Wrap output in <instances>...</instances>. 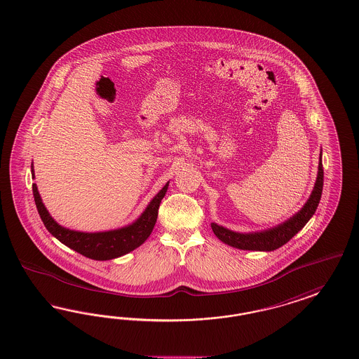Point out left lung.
<instances>
[{"label":"left lung","mask_w":359,"mask_h":359,"mask_svg":"<svg viewBox=\"0 0 359 359\" xmlns=\"http://www.w3.org/2000/svg\"><path fill=\"white\" fill-rule=\"evenodd\" d=\"M323 189V166H322V157L319 158L318 177L314 185V190L307 199L305 206L301 212H297L289 221L283 222L274 229L254 233V234H241L234 233L231 230H227L222 226L212 224L214 234L221 239L222 242L227 243L229 246L242 249V250H258V252H271L276 250L285 243H287L290 239L309 222V219L313 217V214L318 208L320 196Z\"/></svg>","instance_id":"1"}]
</instances>
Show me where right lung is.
<instances>
[{
    "label": "right lung",
    "mask_w": 359,
    "mask_h": 359,
    "mask_svg": "<svg viewBox=\"0 0 359 359\" xmlns=\"http://www.w3.org/2000/svg\"><path fill=\"white\" fill-rule=\"evenodd\" d=\"M32 174L34 177L33 165H32ZM168 186L169 184L163 186L160 193L151 199L147 210L142 212V215L134 222L133 225L126 226L118 230L102 231V233H81V231L69 230L58 225L45 209L36 184H33V196H34V202H36L41 219L52 236H54L60 242H62L64 245H67V248L80 252L90 259L107 261V259H113L123 254L133 252L134 249H137L147 241L157 222L161 201L166 194Z\"/></svg>",
    "instance_id": "1"
}]
</instances>
